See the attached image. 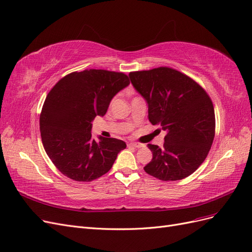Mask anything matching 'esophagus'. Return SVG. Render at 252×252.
<instances>
[{
    "label": "esophagus",
    "instance_id": "1",
    "mask_svg": "<svg viewBox=\"0 0 252 252\" xmlns=\"http://www.w3.org/2000/svg\"><path fill=\"white\" fill-rule=\"evenodd\" d=\"M128 145H129V146H131V147H134V148H141V147H143L142 144L135 143V142H130V143H128Z\"/></svg>",
    "mask_w": 252,
    "mask_h": 252
}]
</instances>
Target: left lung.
<instances>
[{"instance_id": "1", "label": "left lung", "mask_w": 252, "mask_h": 252, "mask_svg": "<svg viewBox=\"0 0 252 252\" xmlns=\"http://www.w3.org/2000/svg\"><path fill=\"white\" fill-rule=\"evenodd\" d=\"M148 105V119L166 135L164 146L148 144L152 159L144 170L162 181H179L204 162L215 139L216 117L209 95L192 79L168 67L129 73Z\"/></svg>"}]
</instances>
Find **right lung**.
Returning a JSON list of instances; mask_svg holds the SVG:
<instances>
[{
  "label": "right lung",
  "mask_w": 252,
  "mask_h": 252,
  "mask_svg": "<svg viewBox=\"0 0 252 252\" xmlns=\"http://www.w3.org/2000/svg\"><path fill=\"white\" fill-rule=\"evenodd\" d=\"M122 72L89 69L60 80L46 96L41 117L42 143L47 156L66 177L90 182L107 173L126 143L98 136L91 128L104 117L113 96L129 85Z\"/></svg>",
  "instance_id": "1"
}]
</instances>
